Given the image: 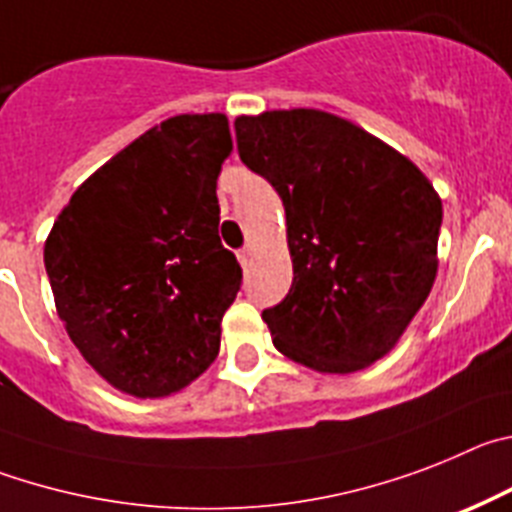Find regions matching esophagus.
<instances>
[{"instance_id":"esophagus-1","label":"esophagus","mask_w":512,"mask_h":512,"mask_svg":"<svg viewBox=\"0 0 512 512\" xmlns=\"http://www.w3.org/2000/svg\"><path fill=\"white\" fill-rule=\"evenodd\" d=\"M250 257H252L250 247H245V250H239V252H237V260H239V265H242V267L250 265Z\"/></svg>"}]
</instances>
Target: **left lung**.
Returning <instances> with one entry per match:
<instances>
[{"instance_id": "8db88e82", "label": "left lung", "mask_w": 512, "mask_h": 512, "mask_svg": "<svg viewBox=\"0 0 512 512\" xmlns=\"http://www.w3.org/2000/svg\"><path fill=\"white\" fill-rule=\"evenodd\" d=\"M234 130L285 206L293 285L262 311L275 349L326 375L365 370L434 288L439 193L388 142L321 109L242 114Z\"/></svg>"}]
</instances>
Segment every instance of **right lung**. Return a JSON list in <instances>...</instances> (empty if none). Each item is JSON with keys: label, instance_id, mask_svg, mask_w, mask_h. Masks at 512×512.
I'll use <instances>...</instances> for the list:
<instances>
[{"label": "right lung", "instance_id": "add662e5", "mask_svg": "<svg viewBox=\"0 0 512 512\" xmlns=\"http://www.w3.org/2000/svg\"><path fill=\"white\" fill-rule=\"evenodd\" d=\"M229 119L178 114L91 173L45 239L55 311L119 393H181L219 354L242 267L219 239Z\"/></svg>", "mask_w": 512, "mask_h": 512}]
</instances>
